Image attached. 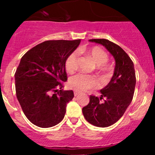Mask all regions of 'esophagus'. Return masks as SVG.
Here are the masks:
<instances>
[{
    "label": "esophagus",
    "instance_id": "obj_1",
    "mask_svg": "<svg viewBox=\"0 0 155 155\" xmlns=\"http://www.w3.org/2000/svg\"><path fill=\"white\" fill-rule=\"evenodd\" d=\"M79 94H80V93H79V92H77V91H74V96H79Z\"/></svg>",
    "mask_w": 155,
    "mask_h": 155
}]
</instances>
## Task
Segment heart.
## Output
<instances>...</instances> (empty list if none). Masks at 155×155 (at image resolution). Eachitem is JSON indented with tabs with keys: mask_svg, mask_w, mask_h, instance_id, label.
<instances>
[{
	"mask_svg": "<svg viewBox=\"0 0 155 155\" xmlns=\"http://www.w3.org/2000/svg\"><path fill=\"white\" fill-rule=\"evenodd\" d=\"M80 51L86 54L96 64V68L98 72L104 74L105 76H110L112 73V68L106 62L108 60V55L103 49L98 46L88 48H82ZM78 57L76 52H72L67 57L64 63L65 70L68 74H74L77 69ZM98 81L95 76L90 75L79 74L71 76L69 79L68 85L71 89L78 92L85 91L90 88L97 87Z\"/></svg>",
	"mask_w": 155,
	"mask_h": 155,
	"instance_id": "1",
	"label": "heart"
}]
</instances>
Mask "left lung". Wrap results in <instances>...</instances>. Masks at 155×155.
<instances>
[{"instance_id":"1","label":"left lung","mask_w":155,"mask_h":155,"mask_svg":"<svg viewBox=\"0 0 155 155\" xmlns=\"http://www.w3.org/2000/svg\"><path fill=\"white\" fill-rule=\"evenodd\" d=\"M101 44L115 59V66L111 80L100 92L101 96H91L90 102L82 108L85 119L98 127L114 124L123 116L132 102L136 84L135 71L132 59L119 45L105 39H92Z\"/></svg>"}]
</instances>
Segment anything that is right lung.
Segmentation results:
<instances>
[{
	"mask_svg": "<svg viewBox=\"0 0 155 155\" xmlns=\"http://www.w3.org/2000/svg\"><path fill=\"white\" fill-rule=\"evenodd\" d=\"M80 40H48L23 56L15 74L16 96L26 118L33 124L48 128L64 118L73 91H62L67 81L64 63Z\"/></svg>",
	"mask_w": 155,
	"mask_h": 155,
	"instance_id": "1",
	"label": "right lung"
}]
</instances>
